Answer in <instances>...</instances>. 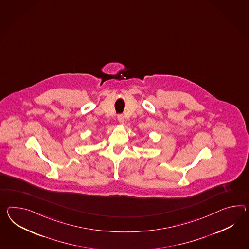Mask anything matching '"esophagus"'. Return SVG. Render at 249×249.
Returning a JSON list of instances; mask_svg holds the SVG:
<instances>
[{
  "instance_id": "obj_1",
  "label": "esophagus",
  "mask_w": 249,
  "mask_h": 249,
  "mask_svg": "<svg viewBox=\"0 0 249 249\" xmlns=\"http://www.w3.org/2000/svg\"><path fill=\"white\" fill-rule=\"evenodd\" d=\"M118 121H119L121 124H123L124 123V116L122 115V114L118 115Z\"/></svg>"
}]
</instances>
